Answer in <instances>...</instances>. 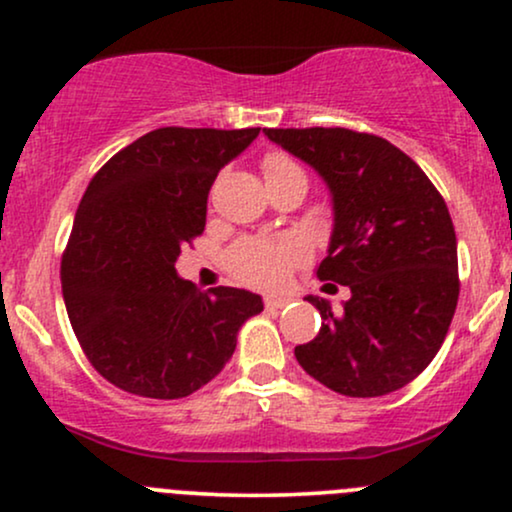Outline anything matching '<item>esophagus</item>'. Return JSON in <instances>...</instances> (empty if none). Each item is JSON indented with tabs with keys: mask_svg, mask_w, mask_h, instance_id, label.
Listing matches in <instances>:
<instances>
[{
	"mask_svg": "<svg viewBox=\"0 0 512 512\" xmlns=\"http://www.w3.org/2000/svg\"><path fill=\"white\" fill-rule=\"evenodd\" d=\"M264 305H267V310H281V308H284V305H289V298L267 296V298H264Z\"/></svg>",
	"mask_w": 512,
	"mask_h": 512,
	"instance_id": "1",
	"label": "esophagus"
}]
</instances>
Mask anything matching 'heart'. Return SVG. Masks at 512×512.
<instances>
[{"mask_svg":"<svg viewBox=\"0 0 512 512\" xmlns=\"http://www.w3.org/2000/svg\"><path fill=\"white\" fill-rule=\"evenodd\" d=\"M264 180L279 178V175L301 170L289 156L284 154H269L262 161ZM305 257L303 240L284 236L274 240L260 238H245L238 245H233L228 252V267L240 281L250 286H260V289H274V286L284 284L289 269Z\"/></svg>","mask_w":512,"mask_h":512,"instance_id":"obj_1","label":"heart"}]
</instances>
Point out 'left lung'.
Instances as JSON below:
<instances>
[{
    "label": "left lung",
    "mask_w": 512,
    "mask_h": 512,
    "mask_svg": "<svg viewBox=\"0 0 512 512\" xmlns=\"http://www.w3.org/2000/svg\"><path fill=\"white\" fill-rule=\"evenodd\" d=\"M264 137L308 163L330 190L332 236L315 274L351 291L342 313L305 296L322 327L296 346L298 363L339 395H390L433 361L455 315L450 211L424 170L375 134L310 127L264 129Z\"/></svg>",
    "instance_id": "8db88e82"
}]
</instances>
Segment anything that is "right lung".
Instances as JSON below:
<instances>
[{"label": "right lung", "mask_w": 512, "mask_h": 512, "mask_svg": "<svg viewBox=\"0 0 512 512\" xmlns=\"http://www.w3.org/2000/svg\"><path fill=\"white\" fill-rule=\"evenodd\" d=\"M260 127H161L110 158L88 182L62 257V296L81 349L120 390L192 395L231 361L262 296L199 291L175 269L204 231L211 182Z\"/></svg>", "instance_id": "add662e5"}]
</instances>
